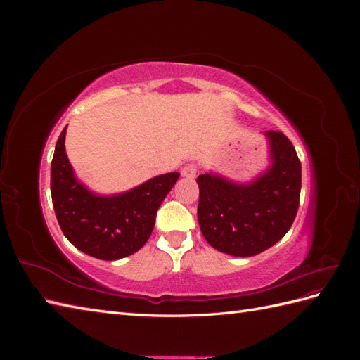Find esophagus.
I'll return each instance as SVG.
<instances>
[{
  "label": "esophagus",
  "mask_w": 360,
  "mask_h": 360,
  "mask_svg": "<svg viewBox=\"0 0 360 360\" xmlns=\"http://www.w3.org/2000/svg\"><path fill=\"white\" fill-rule=\"evenodd\" d=\"M181 176L186 179H193L197 176V165H195V163H188V165H184L181 168Z\"/></svg>",
  "instance_id": "obj_1"
}]
</instances>
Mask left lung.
<instances>
[{"label":"left lung","instance_id":"1","mask_svg":"<svg viewBox=\"0 0 360 360\" xmlns=\"http://www.w3.org/2000/svg\"><path fill=\"white\" fill-rule=\"evenodd\" d=\"M270 165L254 180L237 183L214 172L197 179L198 224L214 249L233 257H252L278 243L299 209L302 167L291 141L264 132Z\"/></svg>","mask_w":360,"mask_h":360}]
</instances>
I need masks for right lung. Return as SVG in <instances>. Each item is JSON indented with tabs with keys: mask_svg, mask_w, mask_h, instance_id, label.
<instances>
[{
	"mask_svg": "<svg viewBox=\"0 0 360 360\" xmlns=\"http://www.w3.org/2000/svg\"><path fill=\"white\" fill-rule=\"evenodd\" d=\"M66 129L51 163L52 204L63 234L75 248L99 259L135 254L151 236L158 209L180 174H162L130 191L99 195L76 179L64 147Z\"/></svg>",
	"mask_w": 360,
	"mask_h": 360,
	"instance_id": "1",
	"label": "right lung"
}]
</instances>
